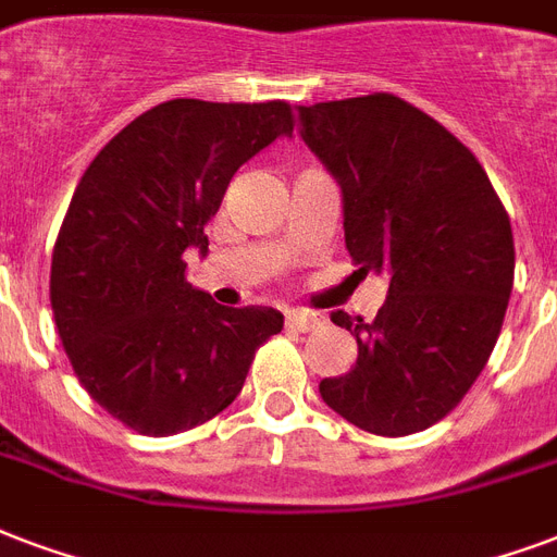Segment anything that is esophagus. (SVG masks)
Wrapping results in <instances>:
<instances>
[{
	"label": "esophagus",
	"mask_w": 557,
	"mask_h": 557,
	"mask_svg": "<svg viewBox=\"0 0 557 557\" xmlns=\"http://www.w3.org/2000/svg\"><path fill=\"white\" fill-rule=\"evenodd\" d=\"M284 320H287V325H290V329H296V332H311V329H317V325L323 323V320H320V313L299 311V308L284 313Z\"/></svg>",
	"instance_id": "obj_1"
}]
</instances>
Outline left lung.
Wrapping results in <instances>:
<instances>
[{"label":"left lung","instance_id":"left-lung-1","mask_svg":"<svg viewBox=\"0 0 557 557\" xmlns=\"http://www.w3.org/2000/svg\"><path fill=\"white\" fill-rule=\"evenodd\" d=\"M302 140L343 194L358 273H387L375 320L334 311L358 361L323 403L382 437L429 429L461 403L502 332L513 287L511 220L479 158L393 94L299 108Z\"/></svg>","mask_w":557,"mask_h":557}]
</instances>
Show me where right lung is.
I'll use <instances>...</instances> for the list:
<instances>
[{
	"mask_svg": "<svg viewBox=\"0 0 557 557\" xmlns=\"http://www.w3.org/2000/svg\"><path fill=\"white\" fill-rule=\"evenodd\" d=\"M294 132L290 104L170 99L104 144L58 232L49 299L78 382L149 437L202 425L237 399L275 308H225L184 278L240 166Z\"/></svg>",
	"mask_w": 557,
	"mask_h": 557,
	"instance_id": "obj_1",
	"label": "right lung"
}]
</instances>
